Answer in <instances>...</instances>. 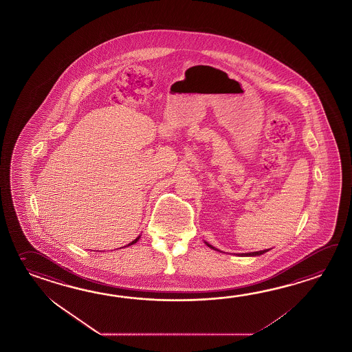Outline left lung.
Masks as SVG:
<instances>
[{"instance_id":"1","label":"left lung","mask_w":352,"mask_h":352,"mask_svg":"<svg viewBox=\"0 0 352 352\" xmlns=\"http://www.w3.org/2000/svg\"><path fill=\"white\" fill-rule=\"evenodd\" d=\"M206 245L207 246H208V248H214V246H211L210 243H207L206 242ZM267 251H269V250H262V251H256V252H248V254H241V255L240 256H260L262 255V254H265V252H267Z\"/></svg>"}]
</instances>
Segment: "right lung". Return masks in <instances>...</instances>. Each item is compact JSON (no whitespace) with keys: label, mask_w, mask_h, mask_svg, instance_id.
I'll return each mask as SVG.
<instances>
[{"label":"right lung","mask_w":352,"mask_h":352,"mask_svg":"<svg viewBox=\"0 0 352 352\" xmlns=\"http://www.w3.org/2000/svg\"><path fill=\"white\" fill-rule=\"evenodd\" d=\"M138 239H140V236H138V239H135V240H133V241L130 242V243H129V245H127V246H130V245H133V243H136V242L138 241Z\"/></svg>","instance_id":"right-lung-1"}]
</instances>
